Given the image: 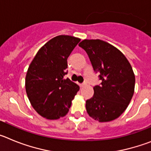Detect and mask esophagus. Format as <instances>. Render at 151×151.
<instances>
[{
    "label": "esophagus",
    "instance_id": "34e87169",
    "mask_svg": "<svg viewBox=\"0 0 151 151\" xmlns=\"http://www.w3.org/2000/svg\"><path fill=\"white\" fill-rule=\"evenodd\" d=\"M85 85H86V83L81 84V85H80V87H84V86H85Z\"/></svg>",
    "mask_w": 151,
    "mask_h": 151
}]
</instances>
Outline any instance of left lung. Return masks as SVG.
<instances>
[{"label":"left lung","instance_id":"obj_1","mask_svg":"<svg viewBox=\"0 0 151 151\" xmlns=\"http://www.w3.org/2000/svg\"><path fill=\"white\" fill-rule=\"evenodd\" d=\"M78 46L86 51L100 85L86 101L88 115L98 122H110L126 110L134 91L135 77L130 63L120 50L100 39H85Z\"/></svg>","mask_w":151,"mask_h":151}]
</instances>
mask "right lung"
<instances>
[{
	"instance_id": "right-lung-1",
	"label": "right lung",
	"mask_w": 151,
	"mask_h": 151,
	"mask_svg": "<svg viewBox=\"0 0 151 151\" xmlns=\"http://www.w3.org/2000/svg\"><path fill=\"white\" fill-rule=\"evenodd\" d=\"M80 41L73 36H56L41 47L29 65L26 94L35 110L47 119L65 116L79 90L77 84L64 76L67 58Z\"/></svg>"
}]
</instances>
